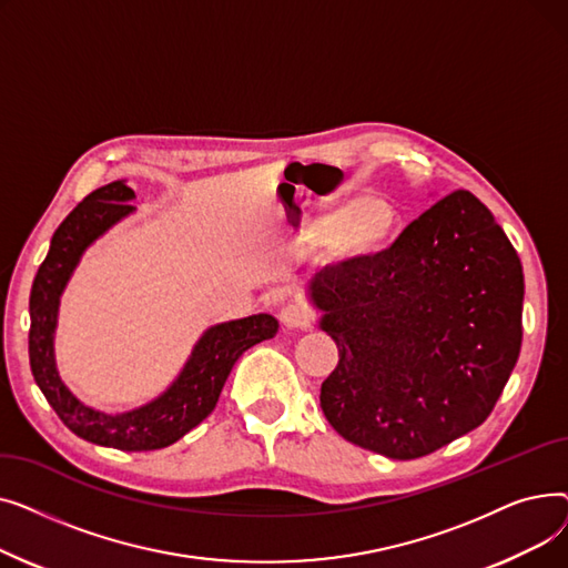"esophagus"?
Masks as SVG:
<instances>
[{
	"mask_svg": "<svg viewBox=\"0 0 568 568\" xmlns=\"http://www.w3.org/2000/svg\"><path fill=\"white\" fill-rule=\"evenodd\" d=\"M278 317L287 326V329H306L308 322H311V315H308V311L302 304H287V306H283Z\"/></svg>",
	"mask_w": 568,
	"mask_h": 568,
	"instance_id": "obj_1",
	"label": "esophagus"
}]
</instances>
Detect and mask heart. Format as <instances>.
<instances>
[{"label": "heart", "mask_w": 568, "mask_h": 568, "mask_svg": "<svg viewBox=\"0 0 568 568\" xmlns=\"http://www.w3.org/2000/svg\"><path fill=\"white\" fill-rule=\"evenodd\" d=\"M398 225L396 204L384 195L366 193L311 214L300 230V244L304 248L334 246L347 260H368L394 242Z\"/></svg>", "instance_id": "1"}]
</instances>
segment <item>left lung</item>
Here are the masks:
<instances>
[{
	"mask_svg": "<svg viewBox=\"0 0 568 568\" xmlns=\"http://www.w3.org/2000/svg\"><path fill=\"white\" fill-rule=\"evenodd\" d=\"M523 300L520 257L469 191L437 200L392 248L324 266L308 302L338 345L326 422L394 460L479 428L518 362Z\"/></svg>",
	"mask_w": 568,
	"mask_h": 568,
	"instance_id": "1",
	"label": "left lung"
}]
</instances>
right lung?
<instances>
[{"label": "right lung", "instance_id": "add662e5", "mask_svg": "<svg viewBox=\"0 0 568 568\" xmlns=\"http://www.w3.org/2000/svg\"><path fill=\"white\" fill-rule=\"evenodd\" d=\"M124 179L89 193L52 234L29 294V366L50 407L78 437L122 452H154L182 439L214 412L223 384L248 347L274 338L278 320L257 313L209 326L197 338L184 368L168 389L129 412H101L84 405L57 371L54 332L62 294L84 251L110 227L135 212Z\"/></svg>", "mask_w": 568, "mask_h": 568}]
</instances>
